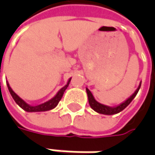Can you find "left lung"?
Here are the masks:
<instances>
[{"label": "left lung", "mask_w": 155, "mask_h": 155, "mask_svg": "<svg viewBox=\"0 0 155 155\" xmlns=\"http://www.w3.org/2000/svg\"><path fill=\"white\" fill-rule=\"evenodd\" d=\"M140 84L138 86L137 90L134 91V93L130 96L126 101H124L123 103H122L121 104L117 105V106H115V107H110V106H108V105H104L103 104H100L99 102H97L95 97H93L92 93L91 92V91L86 88V92L87 96H88V100H89V104H90V106L91 108L93 110H95L96 112H97L99 114H103V115H108V116H111V115H115V114H117L119 112H121L122 110H124L128 104H130L132 102V100L135 97V96L137 95V93L139 91L140 88Z\"/></svg>", "instance_id": "1"}]
</instances>
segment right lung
<instances>
[{
	"mask_svg": "<svg viewBox=\"0 0 155 155\" xmlns=\"http://www.w3.org/2000/svg\"><path fill=\"white\" fill-rule=\"evenodd\" d=\"M71 79V78H70L66 83V84L64 87H62L57 94L50 100L46 101L45 103L40 104H37V105H31V104H28L27 102H25L23 99L20 97L16 93L12 90V88L9 85L8 82L7 81V85H8V91L13 99L15 101V103L18 104L20 107H21L22 110H24L27 112H43V111H48V110H51L52 109H54L56 107L57 105L58 104V102L61 100L62 98L63 95H64V92L65 91V90L67 89L69 84H70V81Z\"/></svg>",
	"mask_w": 155,
	"mask_h": 155,
	"instance_id": "obj_1",
	"label": "right lung"
}]
</instances>
